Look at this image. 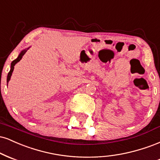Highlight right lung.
Wrapping results in <instances>:
<instances>
[{
  "label": "right lung",
  "mask_w": 160,
  "mask_h": 160,
  "mask_svg": "<svg viewBox=\"0 0 160 160\" xmlns=\"http://www.w3.org/2000/svg\"><path fill=\"white\" fill-rule=\"evenodd\" d=\"M30 47H28V48H25V49L22 50V52H20V54H18V58H16V59H15L14 61H13L12 63H11V67H10V70H9V72L8 73V75H7V84H8V82H9V80H10V78H11V76H12V73L13 72V69H14V66L17 63H18V61H20V60L22 59V57H23V55L24 54L26 53V52L29 49Z\"/></svg>",
  "instance_id": "right-lung-1"
}]
</instances>
